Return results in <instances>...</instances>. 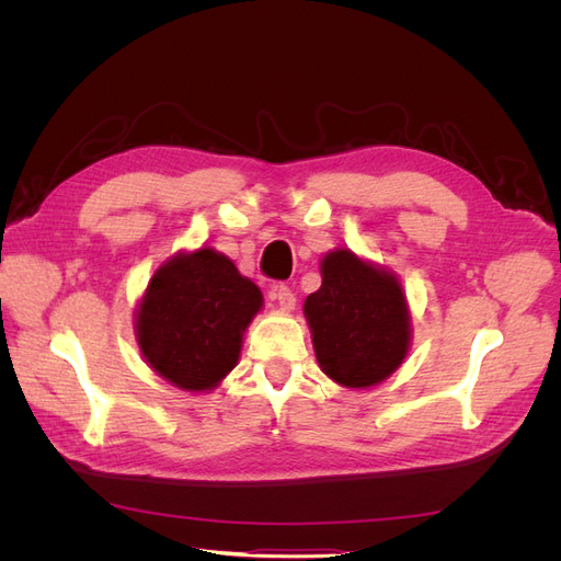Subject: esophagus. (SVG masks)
Masks as SVG:
<instances>
[{"label": "esophagus", "mask_w": 561, "mask_h": 561, "mask_svg": "<svg viewBox=\"0 0 561 561\" xmlns=\"http://www.w3.org/2000/svg\"><path fill=\"white\" fill-rule=\"evenodd\" d=\"M274 299L278 301V307H280L285 313H290V311L295 309V304H297V297L293 295L290 287H285V285H278V287H276V290H274Z\"/></svg>", "instance_id": "esophagus-1"}]
</instances>
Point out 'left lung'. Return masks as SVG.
<instances>
[{
	"mask_svg": "<svg viewBox=\"0 0 561 561\" xmlns=\"http://www.w3.org/2000/svg\"><path fill=\"white\" fill-rule=\"evenodd\" d=\"M320 290L304 301L318 367L344 388H371L404 363L412 313L393 271L351 248L320 260Z\"/></svg>",
	"mask_w": 561,
	"mask_h": 561,
	"instance_id": "left-lung-1",
	"label": "left lung"
}]
</instances>
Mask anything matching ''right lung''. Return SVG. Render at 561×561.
I'll list each match as a JSON object with an SVG mask.
<instances>
[{
  "instance_id": "obj_1",
  "label": "right lung",
  "mask_w": 561,
  "mask_h": 561,
  "mask_svg": "<svg viewBox=\"0 0 561 561\" xmlns=\"http://www.w3.org/2000/svg\"><path fill=\"white\" fill-rule=\"evenodd\" d=\"M262 307V290L227 254L210 245L180 250L135 304V342L161 379L208 393L239 365L245 330Z\"/></svg>"
}]
</instances>
